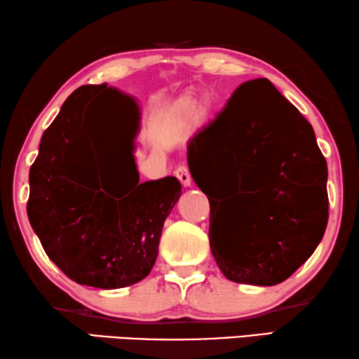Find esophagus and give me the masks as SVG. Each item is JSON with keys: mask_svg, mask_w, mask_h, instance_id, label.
<instances>
[{"mask_svg": "<svg viewBox=\"0 0 359 359\" xmlns=\"http://www.w3.org/2000/svg\"><path fill=\"white\" fill-rule=\"evenodd\" d=\"M175 176L180 180V183L183 184L184 187H189L192 184V178H191L189 170H187V167H184V165H180L178 168L175 170Z\"/></svg>", "mask_w": 359, "mask_h": 359, "instance_id": "34e87169", "label": "esophagus"}]
</instances>
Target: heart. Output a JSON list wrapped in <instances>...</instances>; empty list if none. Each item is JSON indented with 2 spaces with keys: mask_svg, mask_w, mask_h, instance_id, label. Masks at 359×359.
Returning a JSON list of instances; mask_svg holds the SVG:
<instances>
[{
  "mask_svg": "<svg viewBox=\"0 0 359 359\" xmlns=\"http://www.w3.org/2000/svg\"><path fill=\"white\" fill-rule=\"evenodd\" d=\"M192 107V95H189V93H186V95L180 97L178 100H176L175 104H173V113L178 114V116H184L187 111L191 109ZM208 108V103L203 104V111Z\"/></svg>",
  "mask_w": 359,
  "mask_h": 359,
  "instance_id": "obj_1",
  "label": "heart"
}]
</instances>
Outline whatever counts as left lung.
<instances>
[{
    "mask_svg": "<svg viewBox=\"0 0 359 359\" xmlns=\"http://www.w3.org/2000/svg\"><path fill=\"white\" fill-rule=\"evenodd\" d=\"M187 163L208 201L213 173L227 196L210 202L211 252L227 280L278 285L313 255L327 226L326 158L310 122L269 79L235 89L191 140Z\"/></svg>",
    "mask_w": 359,
    "mask_h": 359,
    "instance_id": "8db88e82",
    "label": "left lung"
}]
</instances>
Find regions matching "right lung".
Returning a JSON list of instances; mask_svg holds the SVG:
<instances>
[{"mask_svg":"<svg viewBox=\"0 0 359 359\" xmlns=\"http://www.w3.org/2000/svg\"><path fill=\"white\" fill-rule=\"evenodd\" d=\"M108 93L121 97L107 84L79 87L46 128L30 168L27 213L46 255L68 278L116 290L149 275L181 184L175 176L140 183L133 144L130 172L107 173L98 143Z\"/></svg>","mask_w":359,"mask_h":359,"instance_id":"1","label":"right lung"}]
</instances>
